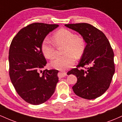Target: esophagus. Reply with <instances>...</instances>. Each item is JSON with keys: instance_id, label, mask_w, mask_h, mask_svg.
Instances as JSON below:
<instances>
[{"instance_id": "obj_1", "label": "esophagus", "mask_w": 122, "mask_h": 122, "mask_svg": "<svg viewBox=\"0 0 122 122\" xmlns=\"http://www.w3.org/2000/svg\"><path fill=\"white\" fill-rule=\"evenodd\" d=\"M60 76H61V77H65L66 76V73L65 71H61V72H60Z\"/></svg>"}]
</instances>
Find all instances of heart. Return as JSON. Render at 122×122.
Wrapping results in <instances>:
<instances>
[{
    "mask_svg": "<svg viewBox=\"0 0 122 122\" xmlns=\"http://www.w3.org/2000/svg\"><path fill=\"white\" fill-rule=\"evenodd\" d=\"M54 46L49 40L45 39L41 45V50L45 57L52 59L56 53V46L64 45L62 56H57L50 62V65L57 69H65L71 68L75 62V57L80 58L85 49V43L82 38L75 35L68 29H61L52 37Z\"/></svg>",
    "mask_w": 122,
    "mask_h": 122,
    "instance_id": "b5f03b06",
    "label": "heart"
}]
</instances>
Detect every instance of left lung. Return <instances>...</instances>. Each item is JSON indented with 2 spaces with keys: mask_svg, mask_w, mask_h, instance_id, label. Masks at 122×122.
<instances>
[{
  "mask_svg": "<svg viewBox=\"0 0 122 122\" xmlns=\"http://www.w3.org/2000/svg\"><path fill=\"white\" fill-rule=\"evenodd\" d=\"M65 26L78 32L86 43L77 68L68 72V75L77 78L73 90L83 99H96L108 89L115 73L112 49L104 33L91 25L81 23Z\"/></svg>",
  "mask_w": 122,
  "mask_h": 122,
  "instance_id": "obj_1",
  "label": "left lung"
}]
</instances>
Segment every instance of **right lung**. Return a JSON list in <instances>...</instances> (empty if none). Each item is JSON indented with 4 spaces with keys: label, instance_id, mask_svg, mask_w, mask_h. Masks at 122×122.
I'll return each mask as SVG.
<instances>
[{
    "label": "right lung",
    "instance_id": "add662e5",
    "mask_svg": "<svg viewBox=\"0 0 122 122\" xmlns=\"http://www.w3.org/2000/svg\"><path fill=\"white\" fill-rule=\"evenodd\" d=\"M58 25L34 23L23 27L12 40L9 50V75L18 94L33 105L46 102L58 81L56 69H44L46 60L41 45Z\"/></svg>",
    "mask_w": 122,
    "mask_h": 122
}]
</instances>
